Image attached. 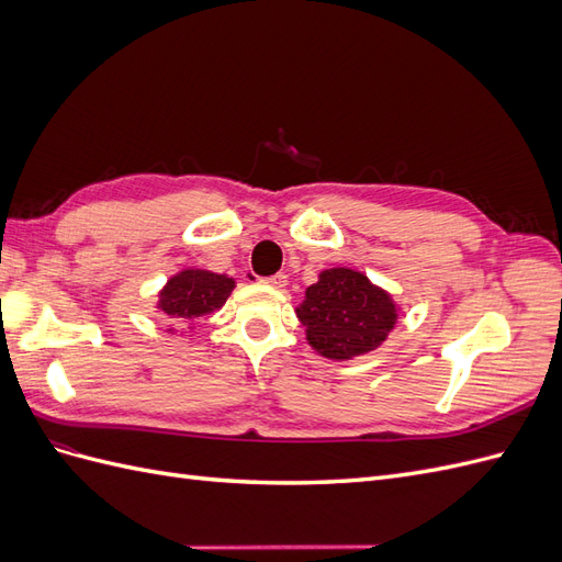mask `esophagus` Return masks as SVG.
Returning <instances> with one entry per match:
<instances>
[{"instance_id": "esophagus-1", "label": "esophagus", "mask_w": 562, "mask_h": 562, "mask_svg": "<svg viewBox=\"0 0 562 562\" xmlns=\"http://www.w3.org/2000/svg\"><path fill=\"white\" fill-rule=\"evenodd\" d=\"M262 283H267V285H271V288H285L288 277H285V274H274V277L262 279Z\"/></svg>"}]
</instances>
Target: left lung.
Listing matches in <instances>:
<instances>
[{"instance_id":"8db88e82","label":"left lung","mask_w":562,"mask_h":562,"mask_svg":"<svg viewBox=\"0 0 562 562\" xmlns=\"http://www.w3.org/2000/svg\"><path fill=\"white\" fill-rule=\"evenodd\" d=\"M314 351L349 361L378 349L394 330L398 307L366 274L347 267L323 269L295 310Z\"/></svg>"}]
</instances>
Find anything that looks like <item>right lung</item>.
Listing matches in <instances>:
<instances>
[{"mask_svg": "<svg viewBox=\"0 0 562 562\" xmlns=\"http://www.w3.org/2000/svg\"><path fill=\"white\" fill-rule=\"evenodd\" d=\"M234 285V279L209 269H182L161 288L157 310L173 326H182L223 307Z\"/></svg>", "mask_w": 562, "mask_h": 562, "instance_id": "add662e5", "label": "right lung"}]
</instances>
